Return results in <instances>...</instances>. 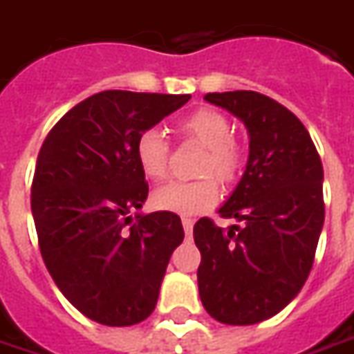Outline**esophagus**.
I'll return each instance as SVG.
<instances>
[{
    "mask_svg": "<svg viewBox=\"0 0 354 354\" xmlns=\"http://www.w3.org/2000/svg\"><path fill=\"white\" fill-rule=\"evenodd\" d=\"M182 227H184V232H186L187 236L192 234V230H194V218H182Z\"/></svg>",
    "mask_w": 354,
    "mask_h": 354,
    "instance_id": "1",
    "label": "esophagus"
}]
</instances>
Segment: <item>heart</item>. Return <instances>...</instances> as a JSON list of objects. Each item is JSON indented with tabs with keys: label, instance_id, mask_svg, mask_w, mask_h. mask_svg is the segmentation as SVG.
I'll use <instances>...</instances> for the list:
<instances>
[{
	"label": "heart",
	"instance_id": "obj_1",
	"mask_svg": "<svg viewBox=\"0 0 354 354\" xmlns=\"http://www.w3.org/2000/svg\"><path fill=\"white\" fill-rule=\"evenodd\" d=\"M178 129L187 139L205 147L201 160V176H217L221 182H232L240 170V151L232 141V126L217 110L201 108L180 120ZM137 167L149 180L167 176L170 145L167 136L157 127H145L139 131L133 145ZM218 199V184L213 178L197 182H168L157 187L151 196L153 207L176 215H197L213 207Z\"/></svg>",
	"mask_w": 354,
	"mask_h": 354
}]
</instances>
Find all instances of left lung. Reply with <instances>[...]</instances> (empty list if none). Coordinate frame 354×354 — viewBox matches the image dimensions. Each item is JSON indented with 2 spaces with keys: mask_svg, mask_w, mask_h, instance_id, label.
<instances>
[{
  "mask_svg": "<svg viewBox=\"0 0 354 354\" xmlns=\"http://www.w3.org/2000/svg\"><path fill=\"white\" fill-rule=\"evenodd\" d=\"M248 129L246 170L221 217L242 221L228 232L199 218L197 285L203 308L228 326L275 316L306 283L324 227V168L302 122L254 91L209 93Z\"/></svg>",
  "mask_w": 354,
  "mask_h": 354,
  "instance_id": "obj_1",
  "label": "left lung"
}]
</instances>
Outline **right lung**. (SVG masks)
Returning a JSON list of instances; mask_svg holds the SVG:
<instances>
[{
  "label": "right lung",
  "instance_id": "1",
  "mask_svg": "<svg viewBox=\"0 0 354 354\" xmlns=\"http://www.w3.org/2000/svg\"><path fill=\"white\" fill-rule=\"evenodd\" d=\"M189 98L102 91L71 108L38 153L30 209L40 254L62 295L102 326L151 316L184 240L176 213L131 217L149 194L133 145Z\"/></svg>",
  "mask_w": 354,
  "mask_h": 354
}]
</instances>
